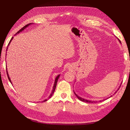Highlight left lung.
<instances>
[{
	"label": "left lung",
	"mask_w": 130,
	"mask_h": 130,
	"mask_svg": "<svg viewBox=\"0 0 130 130\" xmlns=\"http://www.w3.org/2000/svg\"><path fill=\"white\" fill-rule=\"evenodd\" d=\"M119 40V41L121 43V42H120V41L119 40V39H118ZM120 87H119V88H120ZM119 89L117 90V91H118L119 90ZM117 92V91H116ZM116 92H115V93H116ZM74 94H75V95L76 96V97L79 100H81V101H82V102H86V103H96V102H97V101H91V100H87V99H84V98H81V97H80L79 96H78L77 94L75 92H74ZM111 96H111L110 97H111ZM109 97V98H110ZM108 99V98H107ZM107 99H104V100H100V101H99V102H102V101H104V100H106Z\"/></svg>",
	"instance_id": "1"
}]
</instances>
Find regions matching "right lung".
<instances>
[{
  "label": "right lung",
  "mask_w": 130,
  "mask_h": 130,
  "mask_svg": "<svg viewBox=\"0 0 130 130\" xmlns=\"http://www.w3.org/2000/svg\"><path fill=\"white\" fill-rule=\"evenodd\" d=\"M32 23H28V24H27V25H26V26H24V27H23L22 28H21V29L19 30V31H18L16 34H15V36L16 34H19V32H21V31H22L23 30H24V29H25V28H26V27H28V26H29L30 25H32ZM13 38H14V37H12L11 38V40L10 41V42H9V43H8V46H7V50H6V51H7V49H8V46H9V45L10 44V43H11V41L12 40V39H13ZM6 68H7V66H6ZM6 71H7V77H8V80H9V81H10V83L12 84V83H11V79H10V77H9V75H8V72H7V69H6ZM60 74H59V75H58L56 77V78H55V81H54V85H53V90H52V92H51V93H50V96H49V98H48V99H49V98H51V97L52 96V95H53V94L54 93V91H55V89H56V85H57V81H58V78H59V77H60ZM48 99H45V100H44L43 101H42V102H46V101H47V100H48Z\"/></svg>",
  "instance_id": "add662e5"
}]
</instances>
